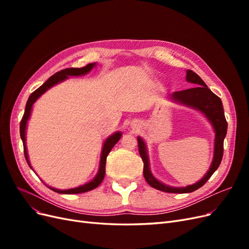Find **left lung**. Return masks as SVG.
I'll return each instance as SVG.
<instances>
[{
	"instance_id": "obj_1",
	"label": "left lung",
	"mask_w": 249,
	"mask_h": 249,
	"mask_svg": "<svg viewBox=\"0 0 249 249\" xmlns=\"http://www.w3.org/2000/svg\"><path fill=\"white\" fill-rule=\"evenodd\" d=\"M186 77L188 82H191L193 84H196L197 86L195 88L182 90V91H176L175 93L171 94V97L173 100L187 105V106L193 107L201 111L202 113H205L206 116L210 119V122L212 123L216 132L214 160L205 178H202L196 184H193L186 188H172L165 186L164 184L160 183L159 180H157L152 176V173H150L144 142H143L140 137H138V149L141 159L143 161V176H144L145 180L149 186H152L155 189L168 193L193 192L207 183V180L212 177L213 173L219 167L221 163L223 157V141L228 132V122L224 116V111L220 97H218L215 93L211 91L208 86L205 84V82L194 71H187Z\"/></svg>"
}]
</instances>
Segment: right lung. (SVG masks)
<instances>
[{
	"label": "right lung",
	"instance_id": "add662e5",
	"mask_svg": "<svg viewBox=\"0 0 249 249\" xmlns=\"http://www.w3.org/2000/svg\"><path fill=\"white\" fill-rule=\"evenodd\" d=\"M94 66V63H89L85 66L81 67V69H74V67H71V69H65L60 71L58 72H56L55 74H53V76L48 79V81H46L43 83V84L39 87L37 88L34 92L31 93V95L29 96L27 105H26V109H25V113H24V116H22L21 120H20V124H19V133H20V138L22 140V143H24V154H25V158L27 160V163L29 164L30 166V163L28 160V155H27V148H26V138H25V132H26V124L28 119L30 117V113H31V109L34 102L38 99V97L43 93L46 92L49 88H51L52 86H54L57 83L61 82L65 79L69 78V76H81V74H84L87 73L88 71H91L92 67ZM120 136H122V134L119 132L115 133L114 135H112L111 137H109L106 141L104 143V147H103V152H102V157H101V164H100V169H99V173H97V176L94 178L93 180L91 182L84 185V186H81L78 188H73V189H69V190H58V189H54V188H51L53 191L58 192V193H62V194H77V193H83V192H87L94 189L97 186H100V184L103 182L104 177H105V170H106V160H107V156L108 154L111 152V149L113 148L116 143L118 142V140L120 139Z\"/></svg>",
	"mask_w": 249,
	"mask_h": 249
}]
</instances>
